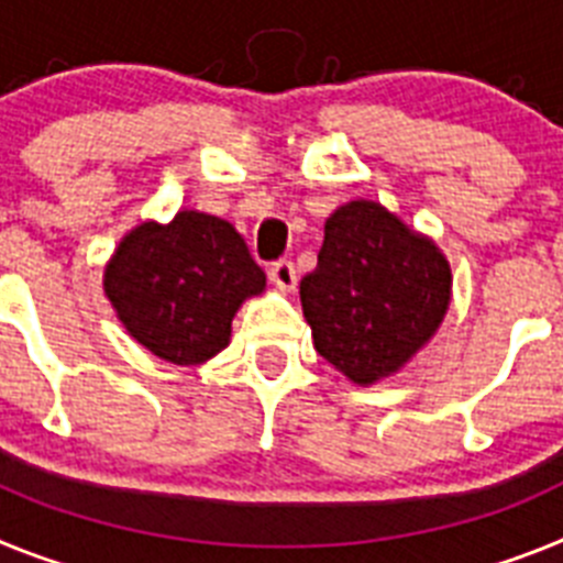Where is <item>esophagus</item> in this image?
Masks as SVG:
<instances>
[{"mask_svg": "<svg viewBox=\"0 0 563 563\" xmlns=\"http://www.w3.org/2000/svg\"><path fill=\"white\" fill-rule=\"evenodd\" d=\"M268 277H272V283H275L280 291H295L297 286V268L291 261H277L275 266L268 268Z\"/></svg>", "mask_w": 563, "mask_h": 563, "instance_id": "34e87169", "label": "esophagus"}]
</instances>
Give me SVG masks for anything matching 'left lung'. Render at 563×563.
Instances as JSON below:
<instances>
[{
  "instance_id": "8db88e82",
  "label": "left lung",
  "mask_w": 563,
  "mask_h": 563,
  "mask_svg": "<svg viewBox=\"0 0 563 563\" xmlns=\"http://www.w3.org/2000/svg\"><path fill=\"white\" fill-rule=\"evenodd\" d=\"M451 291L442 249L383 203L360 198L325 221L300 302L317 354L368 388L428 345L451 309Z\"/></svg>"
}]
</instances>
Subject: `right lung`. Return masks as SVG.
<instances>
[{
    "label": "right lung",
    "mask_w": 563,
    "mask_h": 563,
    "mask_svg": "<svg viewBox=\"0 0 563 563\" xmlns=\"http://www.w3.org/2000/svg\"><path fill=\"white\" fill-rule=\"evenodd\" d=\"M263 291L266 275L241 232L198 209L139 223L104 266V295L126 334L173 365L221 354L238 309Z\"/></svg>",
    "instance_id": "obj_1"
}]
</instances>
